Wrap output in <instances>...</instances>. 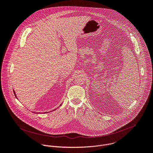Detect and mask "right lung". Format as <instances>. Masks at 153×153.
Here are the masks:
<instances>
[{
  "label": "right lung",
  "mask_w": 153,
  "mask_h": 153,
  "mask_svg": "<svg viewBox=\"0 0 153 153\" xmlns=\"http://www.w3.org/2000/svg\"><path fill=\"white\" fill-rule=\"evenodd\" d=\"M14 91V95H15V97H16V99H17V96H16V94L15 91ZM61 105H62V104H61ZM53 111H54V110H53ZM33 113H34V112H33Z\"/></svg>",
  "instance_id": "right-lung-1"
}]
</instances>
